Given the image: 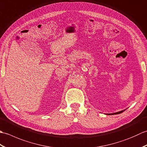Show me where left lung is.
Returning a JSON list of instances; mask_svg holds the SVG:
<instances>
[{"instance_id": "8db88e82", "label": "left lung", "mask_w": 147, "mask_h": 147, "mask_svg": "<svg viewBox=\"0 0 147 147\" xmlns=\"http://www.w3.org/2000/svg\"><path fill=\"white\" fill-rule=\"evenodd\" d=\"M124 111H125V110H124ZM124 111H119V112H115V113H113V114H109H109H112V115H114V114H121V113H122V112H124Z\"/></svg>"}]
</instances>
